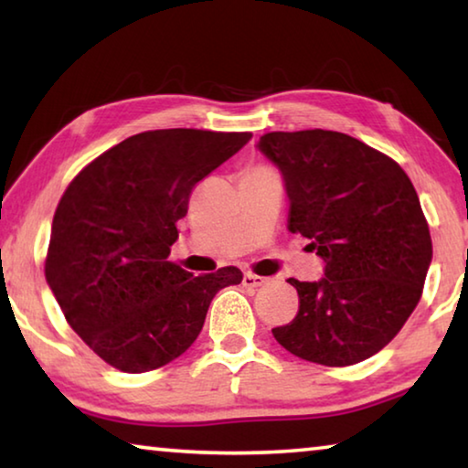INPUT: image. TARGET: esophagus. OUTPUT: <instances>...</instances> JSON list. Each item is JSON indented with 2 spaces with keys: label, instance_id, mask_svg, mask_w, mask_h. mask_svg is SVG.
Instances as JSON below:
<instances>
[{
  "label": "esophagus",
  "instance_id": "obj_1",
  "mask_svg": "<svg viewBox=\"0 0 468 468\" xmlns=\"http://www.w3.org/2000/svg\"><path fill=\"white\" fill-rule=\"evenodd\" d=\"M266 282H268V279H264V276H258V274H251V272L243 274L245 287H262V284H266Z\"/></svg>",
  "mask_w": 468,
  "mask_h": 468
}]
</instances>
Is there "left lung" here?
<instances>
[{"mask_svg": "<svg viewBox=\"0 0 468 468\" xmlns=\"http://www.w3.org/2000/svg\"><path fill=\"white\" fill-rule=\"evenodd\" d=\"M256 148L281 171L289 231L324 260L301 282L292 322L272 328L297 357L345 367L371 357L421 299L431 237L407 173L361 140L330 130L271 132Z\"/></svg>", "mask_w": 468, "mask_h": 468, "instance_id": "8db88e82", "label": "left lung"}]
</instances>
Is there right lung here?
<instances>
[{
    "label": "right lung",
    "instance_id": "obj_1",
    "mask_svg": "<svg viewBox=\"0 0 468 468\" xmlns=\"http://www.w3.org/2000/svg\"><path fill=\"white\" fill-rule=\"evenodd\" d=\"M250 132L154 130L109 148L63 192L45 276L72 330L109 366L144 374L184 355L239 268L194 276L169 262L197 181Z\"/></svg>",
    "mask_w": 468,
    "mask_h": 468
}]
</instances>
